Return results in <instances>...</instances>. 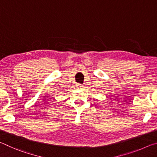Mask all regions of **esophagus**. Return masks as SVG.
Here are the masks:
<instances>
[{
  "mask_svg": "<svg viewBox=\"0 0 157 157\" xmlns=\"http://www.w3.org/2000/svg\"><path fill=\"white\" fill-rule=\"evenodd\" d=\"M78 86V88H79V89H82V87H83V86H82V85H80V84H79Z\"/></svg>",
  "mask_w": 157,
  "mask_h": 157,
  "instance_id": "1",
  "label": "esophagus"
}]
</instances>
